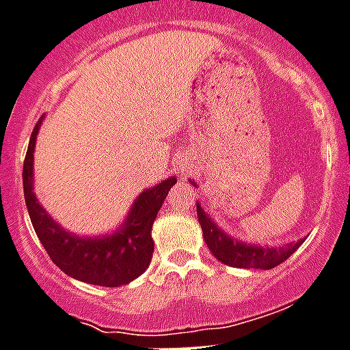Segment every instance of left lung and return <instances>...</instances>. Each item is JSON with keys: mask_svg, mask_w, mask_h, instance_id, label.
<instances>
[{"mask_svg": "<svg viewBox=\"0 0 350 350\" xmlns=\"http://www.w3.org/2000/svg\"><path fill=\"white\" fill-rule=\"evenodd\" d=\"M194 184V182H192ZM196 185V184H194ZM198 218L201 223L202 235L208 244L209 251L218 258L223 265L235 266V268H256V269H271L291 258L304 239L299 242H291L282 247H262V245L242 244L235 241L230 235L223 234L215 225L211 218L204 213V209L198 202Z\"/></svg>", "mask_w": 350, "mask_h": 350, "instance_id": "left-lung-1", "label": "left lung"}]
</instances>
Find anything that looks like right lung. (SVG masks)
<instances>
[{"label": "right lung", "mask_w": 350, "mask_h": 350, "mask_svg": "<svg viewBox=\"0 0 350 350\" xmlns=\"http://www.w3.org/2000/svg\"><path fill=\"white\" fill-rule=\"evenodd\" d=\"M41 120L32 131L22 173L25 204L39 241L53 262L68 277L101 287H120L135 280L151 262L154 251L151 239L152 223L166 194L177 180L175 177H170L156 187L142 192L135 199L131 215L122 228L111 237H73L49 218L32 192V159Z\"/></svg>", "instance_id": "add662e5"}]
</instances>
